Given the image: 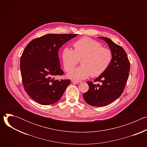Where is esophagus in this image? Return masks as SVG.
<instances>
[{
	"label": "esophagus",
	"mask_w": 147,
	"mask_h": 147,
	"mask_svg": "<svg viewBox=\"0 0 147 147\" xmlns=\"http://www.w3.org/2000/svg\"><path fill=\"white\" fill-rule=\"evenodd\" d=\"M71 81H72V82L76 83V84H80V83L81 82L80 81H76V80H72Z\"/></svg>",
	"instance_id": "obj_1"
}]
</instances>
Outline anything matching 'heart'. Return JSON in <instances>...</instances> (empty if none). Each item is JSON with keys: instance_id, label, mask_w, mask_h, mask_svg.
<instances>
[{"instance_id": "heart-1", "label": "heart", "mask_w": 147, "mask_h": 147, "mask_svg": "<svg viewBox=\"0 0 147 147\" xmlns=\"http://www.w3.org/2000/svg\"><path fill=\"white\" fill-rule=\"evenodd\" d=\"M74 49L66 47L62 51L61 59L64 69L69 71L82 60L81 67L72 70L67 77L74 80H82L90 76H101L109 68L113 59L112 52L103 48L99 42L83 37L73 44Z\"/></svg>"}]
</instances>
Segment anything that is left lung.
<instances>
[{
	"mask_svg": "<svg viewBox=\"0 0 147 147\" xmlns=\"http://www.w3.org/2000/svg\"><path fill=\"white\" fill-rule=\"evenodd\" d=\"M100 38L108 44L113 53V59L107 70L94 81H100L101 85L94 84L92 81L87 82L89 90L83 94V97L88 104L93 107L108 105L121 95L130 69V63L124 49L108 38Z\"/></svg>",
	"mask_w": 147,
	"mask_h": 147,
	"instance_id": "obj_1",
	"label": "left lung"
}]
</instances>
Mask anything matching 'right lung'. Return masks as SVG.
Wrapping results in <instances>:
<instances>
[{
	"mask_svg": "<svg viewBox=\"0 0 147 147\" xmlns=\"http://www.w3.org/2000/svg\"><path fill=\"white\" fill-rule=\"evenodd\" d=\"M77 34H47L32 40L20 58L25 91L37 103L47 105L57 102L70 80H56L64 75L58 56L59 48Z\"/></svg>",
	"mask_w": 147,
	"mask_h": 147,
	"instance_id": "1",
	"label": "right lung"
}]
</instances>
